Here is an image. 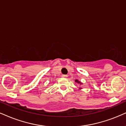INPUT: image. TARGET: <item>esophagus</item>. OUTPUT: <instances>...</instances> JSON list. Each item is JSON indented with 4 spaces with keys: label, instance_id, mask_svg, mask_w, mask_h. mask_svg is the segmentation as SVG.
I'll use <instances>...</instances> for the list:
<instances>
[{
    "label": "esophagus",
    "instance_id": "obj_1",
    "mask_svg": "<svg viewBox=\"0 0 126 126\" xmlns=\"http://www.w3.org/2000/svg\"><path fill=\"white\" fill-rule=\"evenodd\" d=\"M62 77H63V78H66V77H68V75H62Z\"/></svg>",
    "mask_w": 126,
    "mask_h": 126
}]
</instances>
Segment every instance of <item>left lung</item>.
Instances as JSON below:
<instances>
[{
  "label": "left lung",
  "mask_w": 126,
  "mask_h": 126,
  "mask_svg": "<svg viewBox=\"0 0 126 126\" xmlns=\"http://www.w3.org/2000/svg\"><path fill=\"white\" fill-rule=\"evenodd\" d=\"M75 82H77V83H79V84H80V85H81V84H82V83H81V82H80V81H79V80H78L76 79V80H75ZM79 89H81V88H79Z\"/></svg>",
  "instance_id": "obj_1"
}]
</instances>
